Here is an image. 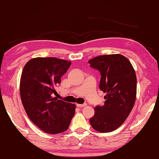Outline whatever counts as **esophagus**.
Returning a JSON list of instances; mask_svg holds the SVG:
<instances>
[{
  "mask_svg": "<svg viewBox=\"0 0 159 159\" xmlns=\"http://www.w3.org/2000/svg\"><path fill=\"white\" fill-rule=\"evenodd\" d=\"M86 106V104H77V107H79V108H82V107H84Z\"/></svg>",
  "mask_w": 159,
  "mask_h": 159,
  "instance_id": "34e87169",
  "label": "esophagus"
}]
</instances>
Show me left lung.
I'll list each match as a JSON object with an SVG mask.
<instances>
[{"instance_id": "left-lung-1", "label": "left lung", "mask_w": 159, "mask_h": 159, "mask_svg": "<svg viewBox=\"0 0 159 159\" xmlns=\"http://www.w3.org/2000/svg\"><path fill=\"white\" fill-rule=\"evenodd\" d=\"M100 73L99 87L105 93L103 106L95 107L89 121L100 132H111L123 123L132 110L136 97V76L127 58L119 54L98 56L89 61Z\"/></svg>"}]
</instances>
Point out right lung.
I'll return each instance as SVG.
<instances>
[{
	"label": "right lung",
	"mask_w": 159,
	"mask_h": 159,
	"mask_svg": "<svg viewBox=\"0 0 159 159\" xmlns=\"http://www.w3.org/2000/svg\"><path fill=\"white\" fill-rule=\"evenodd\" d=\"M70 64L55 57H37L27 62L22 71L20 95L23 107L33 123L47 134L66 131L75 115V104L53 97Z\"/></svg>",
	"instance_id": "add662e5"
}]
</instances>
